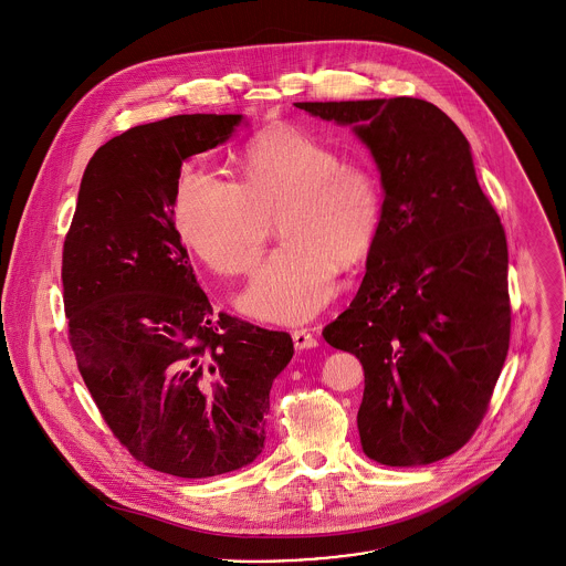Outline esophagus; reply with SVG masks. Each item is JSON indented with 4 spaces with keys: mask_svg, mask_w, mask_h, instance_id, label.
I'll list each match as a JSON object with an SVG mask.
<instances>
[{
    "mask_svg": "<svg viewBox=\"0 0 566 566\" xmlns=\"http://www.w3.org/2000/svg\"><path fill=\"white\" fill-rule=\"evenodd\" d=\"M292 340H294L296 349H314L318 345V338L310 329H303V327L292 332Z\"/></svg>",
    "mask_w": 566,
    "mask_h": 566,
    "instance_id": "34e87169",
    "label": "esophagus"
}]
</instances>
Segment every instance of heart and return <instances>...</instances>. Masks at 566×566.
Listing matches in <instances>:
<instances>
[{"label":"heart","instance_id":"b5f03b06","mask_svg":"<svg viewBox=\"0 0 566 566\" xmlns=\"http://www.w3.org/2000/svg\"><path fill=\"white\" fill-rule=\"evenodd\" d=\"M272 252L241 298L248 314L276 323L312 318L336 292L338 268L354 270L376 248L384 189L376 169L301 127L256 134L241 154V180L189 165L176 190V223L217 274H250L272 232Z\"/></svg>","mask_w":566,"mask_h":566}]
</instances>
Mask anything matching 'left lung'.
Wrapping results in <instances>:
<instances>
[{"label": "left lung", "mask_w": 566, "mask_h": 566, "mask_svg": "<svg viewBox=\"0 0 566 566\" xmlns=\"http://www.w3.org/2000/svg\"><path fill=\"white\" fill-rule=\"evenodd\" d=\"M371 149L384 221L352 305L323 338L365 369L363 450L426 465L463 448L507 358V239L461 129L421 98L296 103Z\"/></svg>", "instance_id": "8db88e82"}]
</instances>
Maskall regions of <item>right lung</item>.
<instances>
[{
	"label": "right lung",
	"mask_w": 566,
	"mask_h": 566,
	"mask_svg": "<svg viewBox=\"0 0 566 566\" xmlns=\"http://www.w3.org/2000/svg\"><path fill=\"white\" fill-rule=\"evenodd\" d=\"M239 114L138 125L90 160L63 243V305L105 423L151 470L206 479L252 463L287 332L223 312L199 287L174 219L182 163L230 138Z\"/></svg>",
	"instance_id": "obj_1"
}]
</instances>
